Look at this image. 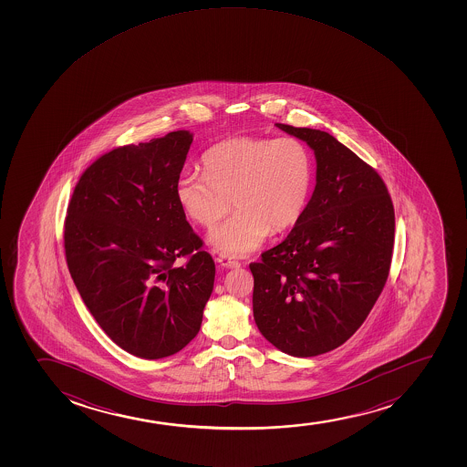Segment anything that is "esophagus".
Segmentation results:
<instances>
[{"instance_id": "1", "label": "esophagus", "mask_w": 467, "mask_h": 467, "mask_svg": "<svg viewBox=\"0 0 467 467\" xmlns=\"http://www.w3.org/2000/svg\"><path fill=\"white\" fill-rule=\"evenodd\" d=\"M216 262L220 263L221 266H224V268H240V262H236L235 258L225 255V254L218 255Z\"/></svg>"}]
</instances>
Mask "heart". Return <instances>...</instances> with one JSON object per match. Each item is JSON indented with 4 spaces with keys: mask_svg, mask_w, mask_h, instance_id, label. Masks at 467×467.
I'll return each instance as SVG.
<instances>
[{
    "mask_svg": "<svg viewBox=\"0 0 467 467\" xmlns=\"http://www.w3.org/2000/svg\"><path fill=\"white\" fill-rule=\"evenodd\" d=\"M205 172L177 176L176 199L183 213L213 229L232 209L231 220L210 235L221 253L243 257L262 246L269 231H288L302 218L310 198V150L296 137H234L212 146Z\"/></svg>",
    "mask_w": 467,
    "mask_h": 467,
    "instance_id": "obj_1",
    "label": "heart"
}]
</instances>
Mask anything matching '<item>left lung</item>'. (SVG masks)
<instances>
[{"instance_id":"1","label":"left lung","mask_w":467,"mask_h":467,"mask_svg":"<svg viewBox=\"0 0 467 467\" xmlns=\"http://www.w3.org/2000/svg\"><path fill=\"white\" fill-rule=\"evenodd\" d=\"M317 157V187L288 236L251 263L254 319L269 343L317 357L346 343L391 266L394 207L383 179L333 135L277 123Z\"/></svg>"}]
</instances>
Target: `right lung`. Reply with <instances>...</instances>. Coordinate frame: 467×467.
Here are the masks:
<instances>
[{
	"mask_svg": "<svg viewBox=\"0 0 467 467\" xmlns=\"http://www.w3.org/2000/svg\"><path fill=\"white\" fill-rule=\"evenodd\" d=\"M193 135L119 146L87 168L71 194L64 244L71 279L109 338L165 358L198 335L214 262L176 199ZM188 256L183 267H174Z\"/></svg>",
	"mask_w": 467,
	"mask_h": 467,
	"instance_id": "1",
	"label": "right lung"
}]
</instances>
